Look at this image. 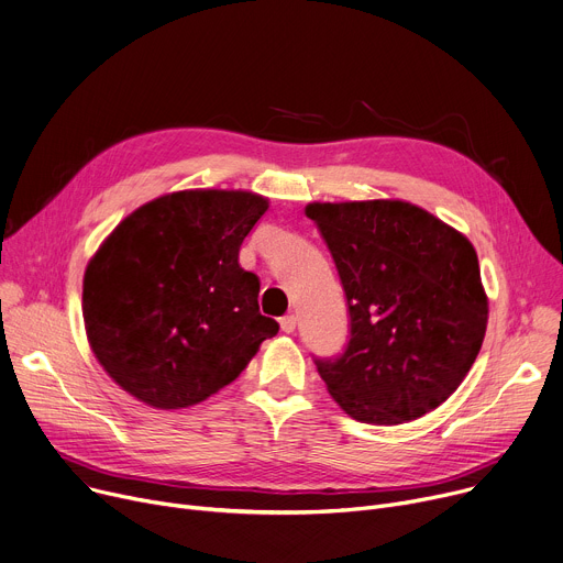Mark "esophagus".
Here are the masks:
<instances>
[{"label":"esophagus","instance_id":"34e87169","mask_svg":"<svg viewBox=\"0 0 563 563\" xmlns=\"http://www.w3.org/2000/svg\"><path fill=\"white\" fill-rule=\"evenodd\" d=\"M279 324H282V331H284V333H292L295 327H297V318H295V316H284V318L279 320Z\"/></svg>","mask_w":563,"mask_h":563}]
</instances>
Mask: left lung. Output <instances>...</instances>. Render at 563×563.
<instances>
[{"mask_svg": "<svg viewBox=\"0 0 563 563\" xmlns=\"http://www.w3.org/2000/svg\"><path fill=\"white\" fill-rule=\"evenodd\" d=\"M350 311V342L313 358L340 408L397 426L444 404L478 356L487 295L466 236L401 200L313 202Z\"/></svg>", "mask_w": 563, "mask_h": 563, "instance_id": "1", "label": "left lung"}]
</instances>
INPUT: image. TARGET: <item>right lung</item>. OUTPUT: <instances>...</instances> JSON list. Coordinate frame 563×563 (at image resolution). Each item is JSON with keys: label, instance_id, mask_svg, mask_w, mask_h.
Listing matches in <instances>:
<instances>
[{"label": "right lung", "instance_id": "right-lung-1", "mask_svg": "<svg viewBox=\"0 0 563 563\" xmlns=\"http://www.w3.org/2000/svg\"><path fill=\"white\" fill-rule=\"evenodd\" d=\"M268 200L198 189L162 196L106 239L82 279L103 369L135 399L178 410L230 385L279 324L258 311L239 250Z\"/></svg>", "mask_w": 563, "mask_h": 563}]
</instances>
